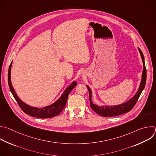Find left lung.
<instances>
[{
	"mask_svg": "<svg viewBox=\"0 0 156 156\" xmlns=\"http://www.w3.org/2000/svg\"><path fill=\"white\" fill-rule=\"evenodd\" d=\"M139 51L140 53L142 61L143 62V70L142 73V79L140 83V85L139 87V89L136 92V94L128 101L122 103L121 105L114 106V107H98L97 105L94 104L91 100V90L89 88L88 86H87V89L89 90V101H90V105L92 109L97 113L98 115L103 117H112V116H119L124 113H126L129 112H130L135 105L136 101H138L143 89L144 88L146 81V69L145 67V63H144V59L142 51L140 49H139Z\"/></svg>",
	"mask_w": 156,
	"mask_h": 156,
	"instance_id": "obj_1",
	"label": "left lung"
}]
</instances>
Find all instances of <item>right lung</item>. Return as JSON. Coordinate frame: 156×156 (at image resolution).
Listing matches in <instances>:
<instances>
[{
  "label": "right lung",
  "instance_id": "1",
  "mask_svg": "<svg viewBox=\"0 0 156 156\" xmlns=\"http://www.w3.org/2000/svg\"><path fill=\"white\" fill-rule=\"evenodd\" d=\"M11 67H12V63L9 66V73H8V83L10 89L17 101L18 105L21 108V110L27 115H29L31 116L38 118H53L58 115L65 108L67 98L69 94L71 92V90L76 86L77 83L76 81H73L64 91L63 94L62 95L61 97L55 103L52 104L49 106L44 107L43 108H37L35 107H30L28 105H26L25 103L22 101L18 95H16L11 83Z\"/></svg>",
  "mask_w": 156,
  "mask_h": 156
}]
</instances>
